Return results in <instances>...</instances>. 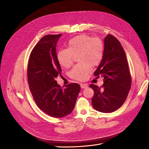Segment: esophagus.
Returning <instances> with one entry per match:
<instances>
[{
  "mask_svg": "<svg viewBox=\"0 0 149 149\" xmlns=\"http://www.w3.org/2000/svg\"><path fill=\"white\" fill-rule=\"evenodd\" d=\"M80 86H81V88H83V89H84V88H88V85L86 84H80Z\"/></svg>",
  "mask_w": 149,
  "mask_h": 149,
  "instance_id": "34e87169",
  "label": "esophagus"
}]
</instances>
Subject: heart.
<instances>
[{"label":"heart","instance_id":"1","mask_svg":"<svg viewBox=\"0 0 149 149\" xmlns=\"http://www.w3.org/2000/svg\"><path fill=\"white\" fill-rule=\"evenodd\" d=\"M104 55V44L97 37L92 38L88 35H78L70 39L67 49H61L57 53L60 65L69 68L73 65L74 56H77L79 63L70 71V76L76 80L84 81L92 71V67L100 64Z\"/></svg>","mask_w":149,"mask_h":149}]
</instances>
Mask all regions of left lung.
Masks as SVG:
<instances>
[{
	"label": "left lung",
	"instance_id": "1",
	"mask_svg": "<svg viewBox=\"0 0 149 149\" xmlns=\"http://www.w3.org/2000/svg\"><path fill=\"white\" fill-rule=\"evenodd\" d=\"M94 74L97 77L102 75L104 84L101 87L89 85L94 92L93 107L104 113L118 109L127 97L132 79L124 49L113 35L109 34L104 38L102 59Z\"/></svg>",
	"mask_w": 149,
	"mask_h": 149
}]
</instances>
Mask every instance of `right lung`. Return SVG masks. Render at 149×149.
<instances>
[{
	"label": "right lung",
	"mask_w": 149,
	"mask_h": 149,
	"mask_svg": "<svg viewBox=\"0 0 149 149\" xmlns=\"http://www.w3.org/2000/svg\"><path fill=\"white\" fill-rule=\"evenodd\" d=\"M61 34L44 36L31 50L27 65V79L36 104L48 116L61 118L70 114L80 91L78 83L63 88L55 80L61 76L56 45Z\"/></svg>",
	"instance_id": "right-lung-1"
}]
</instances>
